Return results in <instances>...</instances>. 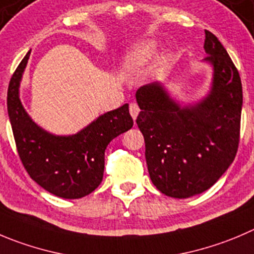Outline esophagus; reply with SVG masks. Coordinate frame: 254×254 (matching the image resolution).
<instances>
[{"instance_id": "esophagus-1", "label": "esophagus", "mask_w": 254, "mask_h": 254, "mask_svg": "<svg viewBox=\"0 0 254 254\" xmlns=\"http://www.w3.org/2000/svg\"><path fill=\"white\" fill-rule=\"evenodd\" d=\"M129 113H131L132 118L136 121L137 116H138V113H139V107L137 103H131V105H129Z\"/></svg>"}]
</instances>
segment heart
I'll return each mask as SVG.
<instances>
[{
  "label": "heart",
  "mask_w": 254,
  "mask_h": 254,
  "mask_svg": "<svg viewBox=\"0 0 254 254\" xmlns=\"http://www.w3.org/2000/svg\"><path fill=\"white\" fill-rule=\"evenodd\" d=\"M157 48L158 46L154 41H144L133 50L131 55V61L133 64H142V62L148 61L157 53Z\"/></svg>",
  "instance_id": "1"
}]
</instances>
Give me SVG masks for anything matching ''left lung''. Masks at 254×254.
<instances>
[{"label":"left lung","mask_w":254,"mask_h":254,"mask_svg":"<svg viewBox=\"0 0 254 254\" xmlns=\"http://www.w3.org/2000/svg\"><path fill=\"white\" fill-rule=\"evenodd\" d=\"M202 62L212 67L201 100L180 102L162 82L139 87L136 122L146 143L149 177L157 190L188 198L211 188L232 165L240 142L242 83L226 48L204 31Z\"/></svg>","instance_id":"8db88e82"}]
</instances>
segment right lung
Returning a JSON list of instances; mask_svg holds the SVG:
<instances>
[{
    "label": "right lung",
    "mask_w": 254,
    "mask_h": 254,
    "mask_svg": "<svg viewBox=\"0 0 254 254\" xmlns=\"http://www.w3.org/2000/svg\"><path fill=\"white\" fill-rule=\"evenodd\" d=\"M27 53L9 81L7 111L26 171L37 185L57 197L77 199L101 185L108 143L133 126L128 103L98 116L74 134H55L31 118L20 98Z\"/></svg>",
    "instance_id": "right-lung-1"
}]
</instances>
